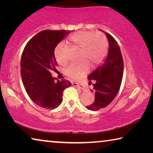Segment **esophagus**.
I'll return each instance as SVG.
<instances>
[{"label": "esophagus", "instance_id": "obj_1", "mask_svg": "<svg viewBox=\"0 0 153 153\" xmlns=\"http://www.w3.org/2000/svg\"><path fill=\"white\" fill-rule=\"evenodd\" d=\"M72 86L79 88L82 89V90H84L85 89V87H84V85H82L81 84H77V83H75L74 82V83H72Z\"/></svg>", "mask_w": 153, "mask_h": 153}]
</instances>
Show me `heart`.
<instances>
[{"label":"heart","mask_w":153,"mask_h":153,"mask_svg":"<svg viewBox=\"0 0 153 153\" xmlns=\"http://www.w3.org/2000/svg\"><path fill=\"white\" fill-rule=\"evenodd\" d=\"M71 45L81 51L80 59L84 60L77 64H71L65 69V74L74 79H79L88 73L89 65L95 67L99 65L107 54L108 42L102 33L92 32H78L69 38ZM63 45L59 44L55 51V56L59 63L64 65L67 59L63 55Z\"/></svg>","instance_id":"obj_1"}]
</instances>
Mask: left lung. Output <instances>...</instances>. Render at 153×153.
I'll use <instances>...</instances> for the list:
<instances>
[{"label":"left lung","mask_w":153,"mask_h":153,"mask_svg":"<svg viewBox=\"0 0 153 153\" xmlns=\"http://www.w3.org/2000/svg\"><path fill=\"white\" fill-rule=\"evenodd\" d=\"M99 30L105 33L108 48L105 60L88 76L90 81L95 80L94 90H90L94 92L95 100L86 108L94 111L105 108L114 100L120 90L123 73V60L117 41L109 33Z\"/></svg>","instance_id":"obj_1"}]
</instances>
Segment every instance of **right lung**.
Instances as JSON below:
<instances>
[{"label":"right lung","instance_id":"obj_1","mask_svg":"<svg viewBox=\"0 0 153 153\" xmlns=\"http://www.w3.org/2000/svg\"><path fill=\"white\" fill-rule=\"evenodd\" d=\"M71 31L44 30L27 43L21 59V76L28 96L36 105L48 109L63 101V90L71 86L65 79L55 81L51 71L56 70L55 49Z\"/></svg>","mask_w":153,"mask_h":153}]
</instances>
